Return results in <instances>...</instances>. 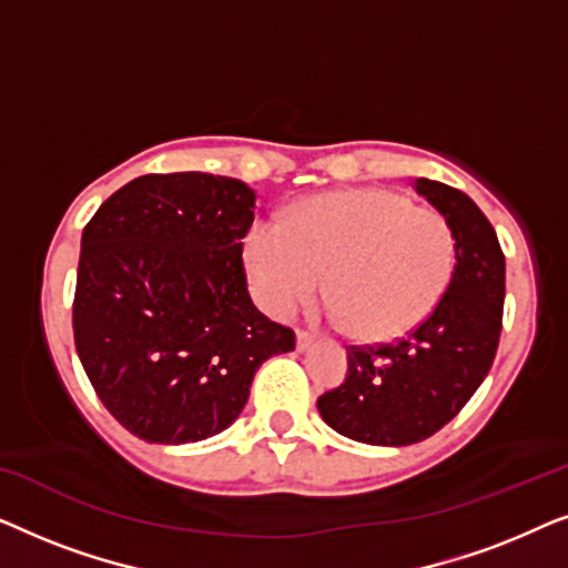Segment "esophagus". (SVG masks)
Returning <instances> with one entry per match:
<instances>
[{"label": "esophagus", "instance_id": "34e87169", "mask_svg": "<svg viewBox=\"0 0 568 568\" xmlns=\"http://www.w3.org/2000/svg\"><path fill=\"white\" fill-rule=\"evenodd\" d=\"M313 341H315L313 333H307V331H297V352H305V348L313 346Z\"/></svg>", "mask_w": 568, "mask_h": 568}]
</instances>
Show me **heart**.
<instances>
[{
  "mask_svg": "<svg viewBox=\"0 0 568 568\" xmlns=\"http://www.w3.org/2000/svg\"><path fill=\"white\" fill-rule=\"evenodd\" d=\"M247 271L271 315L323 290L331 315L356 338L393 341L429 321L453 284L457 237L437 209L398 191L354 189L300 201L284 222L247 235Z\"/></svg>",
  "mask_w": 568,
  "mask_h": 568,
  "instance_id": "1",
  "label": "heart"
}]
</instances>
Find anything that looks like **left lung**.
<instances>
[{
    "label": "left lung",
    "mask_w": 568,
    "mask_h": 568,
    "mask_svg": "<svg viewBox=\"0 0 568 568\" xmlns=\"http://www.w3.org/2000/svg\"><path fill=\"white\" fill-rule=\"evenodd\" d=\"M453 224L457 266L429 321L393 344L348 346L344 385L317 398L323 422L348 439L403 447L460 414L491 369L501 336L504 253L486 214L463 191L416 178Z\"/></svg>",
    "instance_id": "1"
}]
</instances>
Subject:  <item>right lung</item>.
Segmentation results:
<instances>
[{"instance_id":"1","label":"right lung","mask_w":568,"mask_h":568,"mask_svg":"<svg viewBox=\"0 0 568 568\" xmlns=\"http://www.w3.org/2000/svg\"><path fill=\"white\" fill-rule=\"evenodd\" d=\"M253 220L255 193L237 178L150 173L84 227L74 346L98 398L134 437H214L245 408L261 364L294 348V331L247 292Z\"/></svg>"}]
</instances>
